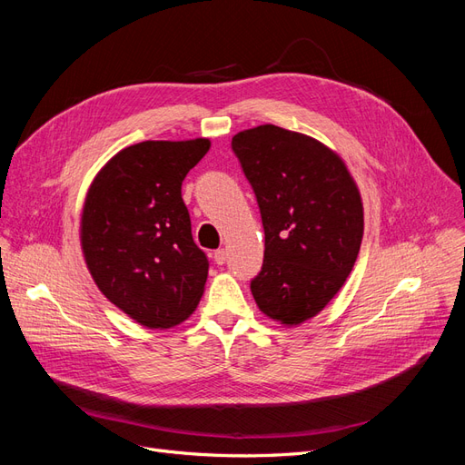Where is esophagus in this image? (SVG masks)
Masks as SVG:
<instances>
[{
	"label": "esophagus",
	"mask_w": 465,
	"mask_h": 465,
	"mask_svg": "<svg viewBox=\"0 0 465 465\" xmlns=\"http://www.w3.org/2000/svg\"><path fill=\"white\" fill-rule=\"evenodd\" d=\"M213 262H215L217 265H223L224 262H227V250H224V248H221V250H215V254H213Z\"/></svg>",
	"instance_id": "esophagus-1"
}]
</instances>
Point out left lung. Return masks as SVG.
Instances as JSON below:
<instances>
[{"label":"left lung","instance_id":"obj_1","mask_svg":"<svg viewBox=\"0 0 465 465\" xmlns=\"http://www.w3.org/2000/svg\"><path fill=\"white\" fill-rule=\"evenodd\" d=\"M231 145L265 232L252 294L265 316L297 326L316 316L353 270L364 223L357 184L340 154L279 125L238 132Z\"/></svg>","mask_w":465,"mask_h":465}]
</instances>
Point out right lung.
<instances>
[{"label": "right lung", "instance_id": "obj_1", "mask_svg": "<svg viewBox=\"0 0 465 465\" xmlns=\"http://www.w3.org/2000/svg\"><path fill=\"white\" fill-rule=\"evenodd\" d=\"M209 139L142 142L96 174L81 215V246L104 297L147 328H171L198 306L209 262L192 238L182 182Z\"/></svg>", "mask_w": 465, "mask_h": 465}]
</instances>
